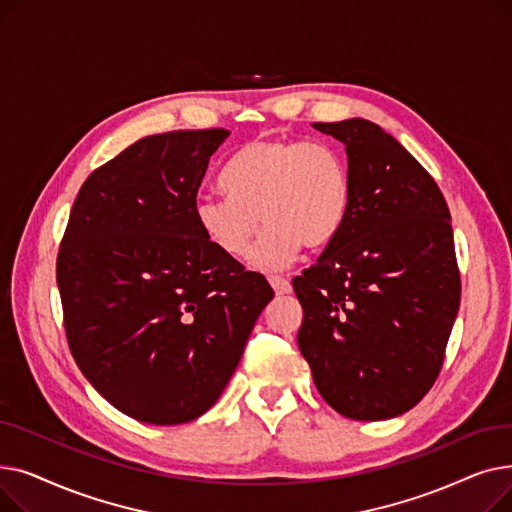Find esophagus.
<instances>
[{
	"instance_id": "1",
	"label": "esophagus",
	"mask_w": 512,
	"mask_h": 512,
	"mask_svg": "<svg viewBox=\"0 0 512 512\" xmlns=\"http://www.w3.org/2000/svg\"><path fill=\"white\" fill-rule=\"evenodd\" d=\"M267 280H270V284L276 290V294H290L292 292V284L286 278H282V276H270Z\"/></svg>"
}]
</instances>
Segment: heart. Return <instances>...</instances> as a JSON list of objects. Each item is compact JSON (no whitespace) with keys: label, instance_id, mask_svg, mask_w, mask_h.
I'll use <instances>...</instances> for the list:
<instances>
[{"label":"heart","instance_id":"b5f03b06","mask_svg":"<svg viewBox=\"0 0 512 512\" xmlns=\"http://www.w3.org/2000/svg\"><path fill=\"white\" fill-rule=\"evenodd\" d=\"M222 186L226 195L195 199V222L211 247L240 259L249 253L261 215L267 226L251 253L257 267H280L303 245L326 249L351 207L346 164L326 143L253 139L228 161Z\"/></svg>","mask_w":512,"mask_h":512}]
</instances>
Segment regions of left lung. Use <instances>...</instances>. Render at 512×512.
I'll return each instance as SVG.
<instances>
[{
    "label": "left lung",
    "mask_w": 512,
    "mask_h": 512,
    "mask_svg": "<svg viewBox=\"0 0 512 512\" xmlns=\"http://www.w3.org/2000/svg\"><path fill=\"white\" fill-rule=\"evenodd\" d=\"M313 128L344 145L351 207L332 245L292 280L299 348L334 411L392 419L434 386L459 313L450 211L436 180L378 124Z\"/></svg>",
    "instance_id": "1"
}]
</instances>
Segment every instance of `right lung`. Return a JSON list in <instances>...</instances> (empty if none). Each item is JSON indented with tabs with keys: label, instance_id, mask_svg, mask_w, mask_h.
<instances>
[{
	"label": "right lung",
	"instance_id": "right-lung-1",
	"mask_svg": "<svg viewBox=\"0 0 512 512\" xmlns=\"http://www.w3.org/2000/svg\"><path fill=\"white\" fill-rule=\"evenodd\" d=\"M228 130L153 134L80 186L58 253L70 353L124 415L178 425L220 398L274 290L211 247L193 205Z\"/></svg>",
	"mask_w": 512,
	"mask_h": 512
}]
</instances>
